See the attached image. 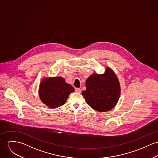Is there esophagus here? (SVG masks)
Segmentation results:
<instances>
[{
	"mask_svg": "<svg viewBox=\"0 0 158 158\" xmlns=\"http://www.w3.org/2000/svg\"><path fill=\"white\" fill-rule=\"evenodd\" d=\"M75 91L77 92V93H81V91H82V90H81V89L79 88H75Z\"/></svg>",
	"mask_w": 158,
	"mask_h": 158,
	"instance_id": "1",
	"label": "esophagus"
}]
</instances>
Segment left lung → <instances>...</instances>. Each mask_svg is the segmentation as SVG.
<instances>
[{"label":"left lung","instance_id":"obj_1","mask_svg":"<svg viewBox=\"0 0 158 158\" xmlns=\"http://www.w3.org/2000/svg\"><path fill=\"white\" fill-rule=\"evenodd\" d=\"M85 85L86 89L82 94L91 108L98 112H107L116 106L120 97V85L110 67H106L104 74H91Z\"/></svg>","mask_w":158,"mask_h":158}]
</instances>
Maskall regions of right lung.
<instances>
[{"mask_svg": "<svg viewBox=\"0 0 158 158\" xmlns=\"http://www.w3.org/2000/svg\"><path fill=\"white\" fill-rule=\"evenodd\" d=\"M74 91L73 86L62 77H44L41 81L38 94L41 102L50 108H57L66 102L70 93Z\"/></svg>", "mask_w": 158, "mask_h": 158, "instance_id": "obj_1", "label": "right lung"}]
</instances>
